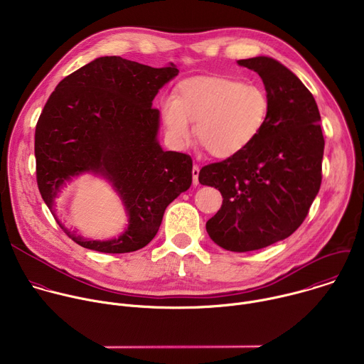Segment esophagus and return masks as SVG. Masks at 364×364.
Instances as JSON below:
<instances>
[{
	"instance_id": "esophagus-1",
	"label": "esophagus",
	"mask_w": 364,
	"mask_h": 364,
	"mask_svg": "<svg viewBox=\"0 0 364 364\" xmlns=\"http://www.w3.org/2000/svg\"><path fill=\"white\" fill-rule=\"evenodd\" d=\"M191 173H193V184H194V186H197V184H198V173H200L198 166H194Z\"/></svg>"
}]
</instances>
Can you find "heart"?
I'll list each match as a JSON object with an SVG mask.
<instances>
[{
  "mask_svg": "<svg viewBox=\"0 0 364 364\" xmlns=\"http://www.w3.org/2000/svg\"><path fill=\"white\" fill-rule=\"evenodd\" d=\"M166 132L177 146L193 135L216 159L243 152L261 135L269 111L262 87L223 76H197L184 80L176 96L161 100Z\"/></svg>",
  "mask_w": 364,
  "mask_h": 364,
  "instance_id": "b5f03b06",
  "label": "heart"
}]
</instances>
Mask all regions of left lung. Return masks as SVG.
I'll return each instance as SVG.
<instances>
[{"label":"left lung","instance_id":"obj_1","mask_svg":"<svg viewBox=\"0 0 364 364\" xmlns=\"http://www.w3.org/2000/svg\"><path fill=\"white\" fill-rule=\"evenodd\" d=\"M261 76L267 124L243 152L200 170L198 181L223 196L205 223L210 239L232 252L267 247L304 222L321 186L324 136L317 102L305 85L268 56L237 60Z\"/></svg>","mask_w":364,"mask_h":364}]
</instances>
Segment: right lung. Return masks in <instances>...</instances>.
<instances>
[{"label":"right lung","instance_id":"obj_1","mask_svg":"<svg viewBox=\"0 0 364 364\" xmlns=\"http://www.w3.org/2000/svg\"><path fill=\"white\" fill-rule=\"evenodd\" d=\"M177 75L173 63L155 69L103 56L50 95L36 127L37 184L51 215L77 245L103 253L135 252L157 235L167 205L190 188L193 161L163 149L160 111L152 108L154 97ZM83 173L107 179L119 194L127 226L118 238L76 237L58 219L57 197Z\"/></svg>","mask_w":364,"mask_h":364}]
</instances>
